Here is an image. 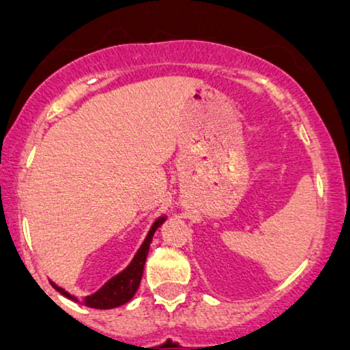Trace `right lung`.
<instances>
[{
  "instance_id": "obj_1",
  "label": "right lung",
  "mask_w": 350,
  "mask_h": 350,
  "mask_svg": "<svg viewBox=\"0 0 350 350\" xmlns=\"http://www.w3.org/2000/svg\"><path fill=\"white\" fill-rule=\"evenodd\" d=\"M164 220H165L164 217L159 218V220L152 225L150 232L147 234V239L144 241L142 247L139 249V252L135 254V257H133V260L130 262V266L126 267L123 273H120L118 276L109 280L108 283L101 289H98L94 295L84 296V298L77 299L76 296L69 295L66 289L59 288V286H55L54 283H52V286H54L61 295L67 296L69 299H74V301L83 303V305L90 306V308L108 310V308H116V306L120 305H125L126 301L132 299V296L135 295V291L139 289L140 280H142V274H144V266H146V260H147V254H149L150 242H152V237H154V232L157 230V227H161Z\"/></svg>"
}]
</instances>
